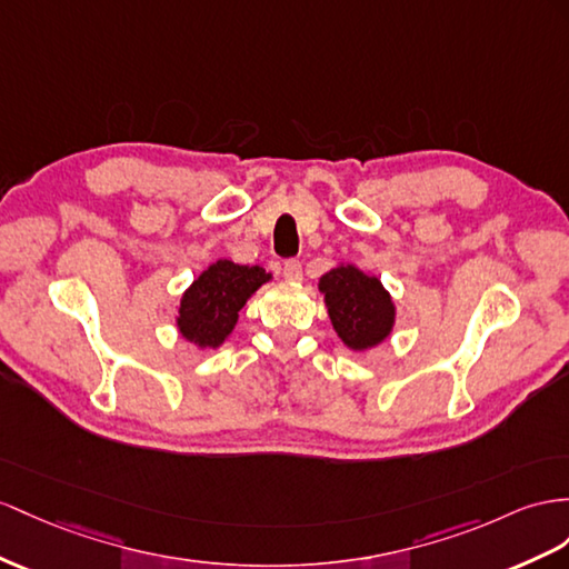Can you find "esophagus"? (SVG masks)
<instances>
[{
    "instance_id": "34e87169",
    "label": "esophagus",
    "mask_w": 569,
    "mask_h": 569,
    "mask_svg": "<svg viewBox=\"0 0 569 569\" xmlns=\"http://www.w3.org/2000/svg\"><path fill=\"white\" fill-rule=\"evenodd\" d=\"M283 279L286 281H300L302 279V264L298 259L283 261Z\"/></svg>"
}]
</instances>
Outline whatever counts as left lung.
Returning a JSON list of instances; mask_svg holds the SVG:
<instances>
[{"mask_svg":"<svg viewBox=\"0 0 569 569\" xmlns=\"http://www.w3.org/2000/svg\"><path fill=\"white\" fill-rule=\"evenodd\" d=\"M331 325L353 351L385 341L395 325V305L375 276L356 267H337L319 279Z\"/></svg>","mask_w":569,"mask_h":569,"instance_id":"8db88e82","label":"left lung"}]
</instances>
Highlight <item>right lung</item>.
<instances>
[{
    "label": "right lung",
    "mask_w": 569,
    "mask_h": 569,
    "mask_svg": "<svg viewBox=\"0 0 569 569\" xmlns=\"http://www.w3.org/2000/svg\"><path fill=\"white\" fill-rule=\"evenodd\" d=\"M271 273L261 267H240L228 259L216 261L187 290L180 302L178 327L187 341L216 348L238 322V312Z\"/></svg>",
    "instance_id": "right-lung-1"
}]
</instances>
